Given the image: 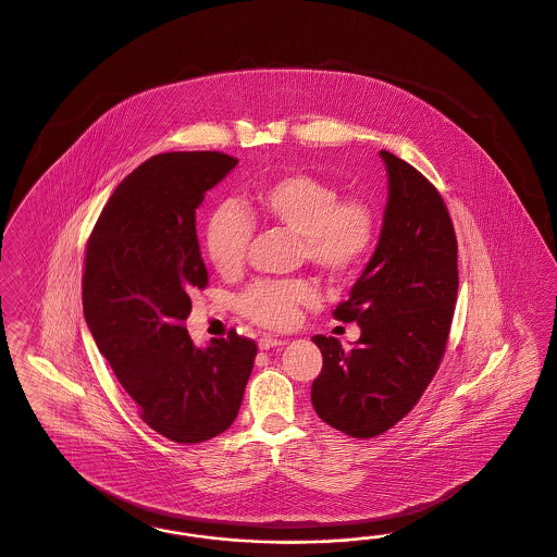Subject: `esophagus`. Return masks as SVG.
I'll return each mask as SVG.
<instances>
[{"label": "esophagus", "mask_w": 557, "mask_h": 557, "mask_svg": "<svg viewBox=\"0 0 557 557\" xmlns=\"http://www.w3.org/2000/svg\"><path fill=\"white\" fill-rule=\"evenodd\" d=\"M286 344V342H282V339H277V337H261L259 339V349L261 351H268V349H273V347H282Z\"/></svg>", "instance_id": "obj_1"}]
</instances>
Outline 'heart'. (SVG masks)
<instances>
[{
	"instance_id": "1",
	"label": "heart",
	"mask_w": 557,
	"mask_h": 557,
	"mask_svg": "<svg viewBox=\"0 0 557 557\" xmlns=\"http://www.w3.org/2000/svg\"><path fill=\"white\" fill-rule=\"evenodd\" d=\"M250 213L271 226L298 234L300 255L329 277L339 280L360 268L372 249L379 220L362 199H342L339 189L321 176L289 173L259 185L249 199ZM252 222L245 210L226 201L211 211L203 232L211 265L236 275L247 259ZM317 300L307 280L257 282L238 300L240 312L259 326L284 331L298 323L300 308Z\"/></svg>"
}]
</instances>
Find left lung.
Here are the masks:
<instances>
[{
    "label": "left lung",
    "mask_w": 557,
    "mask_h": 557,
    "mask_svg": "<svg viewBox=\"0 0 557 557\" xmlns=\"http://www.w3.org/2000/svg\"><path fill=\"white\" fill-rule=\"evenodd\" d=\"M381 158L388 174L381 238L349 298L333 310L362 335L351 349L312 337L323 354L312 407L354 438L383 434L420 401L441 366L459 289L457 236L441 193L395 153Z\"/></svg>",
    "instance_id": "obj_1"
}]
</instances>
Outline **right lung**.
Segmentation results:
<instances>
[{"label":"right lung","instance_id":"1","mask_svg":"<svg viewBox=\"0 0 557 557\" xmlns=\"http://www.w3.org/2000/svg\"><path fill=\"white\" fill-rule=\"evenodd\" d=\"M236 164L224 152L152 156L119 183L86 247L82 305L98 349L139 418L181 444L231 428L257 356L234 329L197 347L185 326L189 294L208 286L195 210Z\"/></svg>","mask_w":557,"mask_h":557}]
</instances>
